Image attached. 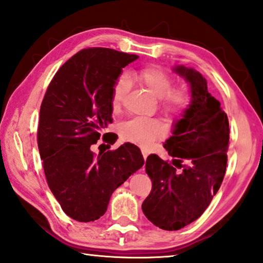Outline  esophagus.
I'll list each match as a JSON object with an SVG mask.
<instances>
[{"mask_svg":"<svg viewBox=\"0 0 263 263\" xmlns=\"http://www.w3.org/2000/svg\"><path fill=\"white\" fill-rule=\"evenodd\" d=\"M148 154H150V152H148L147 148H142V155H143V157H144V159H145V160H146Z\"/></svg>","mask_w":263,"mask_h":263,"instance_id":"esophagus-1","label":"esophagus"}]
</instances>
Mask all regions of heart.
<instances>
[{
    "instance_id": "1",
    "label": "heart",
    "mask_w": 263,
    "mask_h": 263,
    "mask_svg": "<svg viewBox=\"0 0 263 263\" xmlns=\"http://www.w3.org/2000/svg\"><path fill=\"white\" fill-rule=\"evenodd\" d=\"M136 80L145 86L152 96L159 99L160 111L170 117H179L186 111L191 103V92L187 86L172 87L171 77L162 68L150 66L136 73ZM130 89V79L121 76L112 88L111 104L115 112H118ZM121 139L140 146H147L158 137L165 133V127L156 119L133 118L121 124L119 128Z\"/></svg>"
}]
</instances>
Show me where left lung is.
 I'll return each instance as SVG.
<instances>
[{
  "label": "left lung",
  "mask_w": 263,
  "mask_h": 263,
  "mask_svg": "<svg viewBox=\"0 0 263 263\" xmlns=\"http://www.w3.org/2000/svg\"><path fill=\"white\" fill-rule=\"evenodd\" d=\"M172 70L189 84L191 103L164 144L171 163L147 157L152 190L142 204L148 221L170 232L196 221L209 206L226 175L229 146L228 117L208 92L205 78L183 65Z\"/></svg>",
  "instance_id": "left-lung-1"
}]
</instances>
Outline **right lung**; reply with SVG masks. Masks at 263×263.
<instances>
[{"label":"right lung","mask_w":263,"mask_h":263,"mask_svg":"<svg viewBox=\"0 0 263 263\" xmlns=\"http://www.w3.org/2000/svg\"><path fill=\"white\" fill-rule=\"evenodd\" d=\"M137 59L109 48L82 49L61 66L42 100L37 145L46 179L76 221L103 216L113 191L144 165L142 152L130 143L98 156L91 150L113 120V85Z\"/></svg>","instance_id":"add662e5"}]
</instances>
